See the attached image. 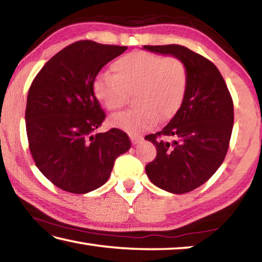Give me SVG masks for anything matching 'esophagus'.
<instances>
[{
  "label": "esophagus",
  "instance_id": "esophagus-1",
  "mask_svg": "<svg viewBox=\"0 0 262 262\" xmlns=\"http://www.w3.org/2000/svg\"><path fill=\"white\" fill-rule=\"evenodd\" d=\"M130 141H132L133 144L140 143V141H142V136H139V135H130Z\"/></svg>",
  "mask_w": 262,
  "mask_h": 262
}]
</instances>
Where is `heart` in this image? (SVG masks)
Here are the masks:
<instances>
[{
	"instance_id": "heart-1",
	"label": "heart",
	"mask_w": 262,
	"mask_h": 262,
	"mask_svg": "<svg viewBox=\"0 0 262 262\" xmlns=\"http://www.w3.org/2000/svg\"><path fill=\"white\" fill-rule=\"evenodd\" d=\"M113 74H100L94 82L96 99L111 113H117L134 94L135 108L112 119L114 126L132 134L147 130L159 120L178 112L187 94L189 74L177 56L133 52L112 64Z\"/></svg>"
}]
</instances>
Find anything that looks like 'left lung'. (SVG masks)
I'll return each instance as SVG.
<instances>
[{
    "instance_id": "left-lung-1",
    "label": "left lung",
    "mask_w": 262,
    "mask_h": 262,
    "mask_svg": "<svg viewBox=\"0 0 262 262\" xmlns=\"http://www.w3.org/2000/svg\"><path fill=\"white\" fill-rule=\"evenodd\" d=\"M143 48L180 57L187 66L189 82L183 105L161 132L145 136L157 150L145 172L159 188L188 193L205 184L227 156L233 127L232 97L220 70L205 56L174 43Z\"/></svg>"
}]
</instances>
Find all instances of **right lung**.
<instances>
[{"label": "right lung", "instance_id": "right-lung-1", "mask_svg": "<svg viewBox=\"0 0 262 262\" xmlns=\"http://www.w3.org/2000/svg\"><path fill=\"white\" fill-rule=\"evenodd\" d=\"M126 50L76 41L48 60L31 83L25 111L30 152L41 173L66 192L100 187L117 157L130 148L118 128L95 134L106 114L92 90L100 69Z\"/></svg>", "mask_w": 262, "mask_h": 262}]
</instances>
